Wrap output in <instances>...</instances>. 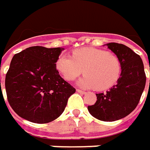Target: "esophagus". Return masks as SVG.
Listing matches in <instances>:
<instances>
[{
    "mask_svg": "<svg viewBox=\"0 0 150 150\" xmlns=\"http://www.w3.org/2000/svg\"><path fill=\"white\" fill-rule=\"evenodd\" d=\"M77 92L79 93H82V94H85L86 93V92H84L83 90H80V89H77Z\"/></svg>",
    "mask_w": 150,
    "mask_h": 150,
    "instance_id": "esophagus-1",
    "label": "esophagus"
}]
</instances>
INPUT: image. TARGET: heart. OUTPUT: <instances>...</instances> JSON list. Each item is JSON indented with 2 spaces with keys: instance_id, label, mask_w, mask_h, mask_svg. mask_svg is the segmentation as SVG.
<instances>
[{
  "instance_id": "1",
  "label": "heart",
  "mask_w": 150,
  "mask_h": 150,
  "mask_svg": "<svg viewBox=\"0 0 150 150\" xmlns=\"http://www.w3.org/2000/svg\"><path fill=\"white\" fill-rule=\"evenodd\" d=\"M57 69L67 81L86 73L77 83L83 88L108 89L120 78L122 65L116 55L95 47H82L73 52V57L62 53L56 62Z\"/></svg>"
}]
</instances>
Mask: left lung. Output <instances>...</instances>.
I'll return each instance as SVG.
<instances>
[{"label": "left lung", "mask_w": 150, "mask_h": 150, "mask_svg": "<svg viewBox=\"0 0 150 150\" xmlns=\"http://www.w3.org/2000/svg\"><path fill=\"white\" fill-rule=\"evenodd\" d=\"M119 58L122 65L116 85L106 93H96L95 104L88 107L92 116L102 121L112 122L126 117L135 108L144 92L146 76L141 57L124 44H106Z\"/></svg>", "instance_id": "8db88e82"}]
</instances>
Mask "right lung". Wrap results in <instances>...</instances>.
<instances>
[{"label": "right lung", "instance_id": "right-lung-1", "mask_svg": "<svg viewBox=\"0 0 150 150\" xmlns=\"http://www.w3.org/2000/svg\"><path fill=\"white\" fill-rule=\"evenodd\" d=\"M63 50L36 46L12 57L5 86L10 105L22 118L46 124L64 111L76 90L57 70L56 62Z\"/></svg>", "mask_w": 150, "mask_h": 150}]
</instances>
